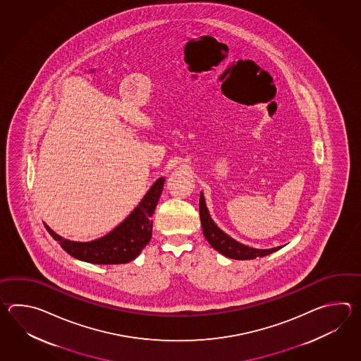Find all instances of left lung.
Masks as SVG:
<instances>
[{
  "instance_id": "8db88e82",
  "label": "left lung",
  "mask_w": 361,
  "mask_h": 361,
  "mask_svg": "<svg viewBox=\"0 0 361 361\" xmlns=\"http://www.w3.org/2000/svg\"><path fill=\"white\" fill-rule=\"evenodd\" d=\"M200 219H201L204 236L207 238L209 244L213 246L215 250H218L219 253L232 259H241V261L254 259L257 257H264L274 253L281 247V246H277L272 249H254L250 246L240 244L235 238H230L213 222L202 193L200 195Z\"/></svg>"
}]
</instances>
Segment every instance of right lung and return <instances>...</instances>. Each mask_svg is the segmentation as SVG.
<instances>
[{"instance_id": "1", "label": "right lung", "mask_w": 361, "mask_h": 361, "mask_svg": "<svg viewBox=\"0 0 361 361\" xmlns=\"http://www.w3.org/2000/svg\"><path fill=\"white\" fill-rule=\"evenodd\" d=\"M164 182V178L157 179L135 210L104 238L90 243H76L61 238L47 224L45 228L69 255L80 261L95 264L128 263L138 257L152 238L151 216L161 196Z\"/></svg>"}]
</instances>
